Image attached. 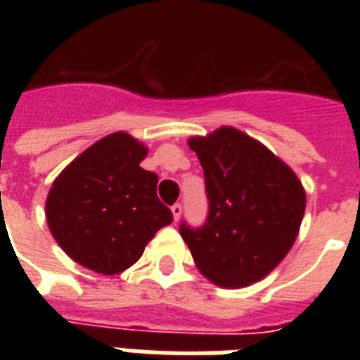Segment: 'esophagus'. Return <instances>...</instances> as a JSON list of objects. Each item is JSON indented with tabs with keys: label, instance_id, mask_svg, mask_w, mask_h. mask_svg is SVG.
Instances as JSON below:
<instances>
[{
	"label": "esophagus",
	"instance_id": "esophagus-1",
	"mask_svg": "<svg viewBox=\"0 0 360 360\" xmlns=\"http://www.w3.org/2000/svg\"><path fill=\"white\" fill-rule=\"evenodd\" d=\"M181 212H183V206H181L179 202L173 204V206H172V214H173V219H175V221H179Z\"/></svg>",
	"mask_w": 360,
	"mask_h": 360
}]
</instances>
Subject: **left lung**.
Returning a JSON list of instances; mask_svg holds the SVG:
<instances>
[{
  "mask_svg": "<svg viewBox=\"0 0 360 360\" xmlns=\"http://www.w3.org/2000/svg\"><path fill=\"white\" fill-rule=\"evenodd\" d=\"M204 169L208 218L181 224L196 268L221 287L266 278L293 247L307 195L287 164L233 127L188 139Z\"/></svg>",
  "mask_w": 360,
  "mask_h": 360,
  "instance_id": "1",
  "label": "left lung"
}]
</instances>
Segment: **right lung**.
Returning a JSON list of instances; mask_svg holds the SVG:
<instances>
[{
	"mask_svg": "<svg viewBox=\"0 0 360 360\" xmlns=\"http://www.w3.org/2000/svg\"><path fill=\"white\" fill-rule=\"evenodd\" d=\"M146 146L108 134L59 173L46 219L61 249L92 271L113 276L133 266L158 229L173 221L156 195L158 175L142 169Z\"/></svg>",
	"mask_w": 360,
	"mask_h": 360,
	"instance_id": "1",
	"label": "right lung"
}]
</instances>
